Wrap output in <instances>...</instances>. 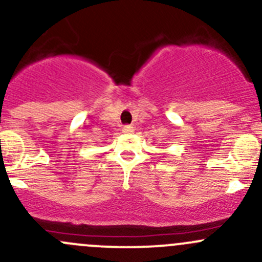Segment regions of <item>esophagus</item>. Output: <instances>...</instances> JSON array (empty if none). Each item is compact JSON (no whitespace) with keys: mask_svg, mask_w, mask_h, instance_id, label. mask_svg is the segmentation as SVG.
<instances>
[{"mask_svg":"<svg viewBox=\"0 0 262 262\" xmlns=\"http://www.w3.org/2000/svg\"><path fill=\"white\" fill-rule=\"evenodd\" d=\"M134 125H124L123 126V132L124 133H126V134H130V133H133L134 132Z\"/></svg>","mask_w":262,"mask_h":262,"instance_id":"1","label":"esophagus"}]
</instances>
